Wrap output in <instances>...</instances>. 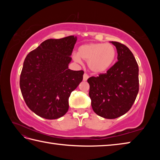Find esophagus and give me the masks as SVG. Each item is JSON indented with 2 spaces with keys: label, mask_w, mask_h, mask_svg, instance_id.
<instances>
[{
  "label": "esophagus",
  "mask_w": 160,
  "mask_h": 160,
  "mask_svg": "<svg viewBox=\"0 0 160 160\" xmlns=\"http://www.w3.org/2000/svg\"><path fill=\"white\" fill-rule=\"evenodd\" d=\"M89 78V75H88V74H86V73H85L83 75V80L84 81H86L87 80H88Z\"/></svg>",
  "instance_id": "obj_1"
}]
</instances>
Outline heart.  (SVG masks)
<instances>
[{
	"mask_svg": "<svg viewBox=\"0 0 160 160\" xmlns=\"http://www.w3.org/2000/svg\"><path fill=\"white\" fill-rule=\"evenodd\" d=\"M116 50L114 46L104 43H90L80 46L74 59L88 61V67L94 73H102L109 68L115 60Z\"/></svg>",
	"mask_w": 160,
	"mask_h": 160,
	"instance_id": "1",
	"label": "heart"
}]
</instances>
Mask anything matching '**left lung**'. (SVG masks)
Segmentation results:
<instances>
[{
    "instance_id": "left-lung-1",
    "label": "left lung",
    "mask_w": 160,
    "mask_h": 160,
    "mask_svg": "<svg viewBox=\"0 0 160 160\" xmlns=\"http://www.w3.org/2000/svg\"><path fill=\"white\" fill-rule=\"evenodd\" d=\"M117 50L118 61L107 71L88 80L92 109L103 118L113 119L125 114L139 91L138 66L124 44L111 42Z\"/></svg>"
}]
</instances>
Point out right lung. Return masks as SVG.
I'll use <instances>...</instances> for the list:
<instances>
[{
	"label": "right lung",
	"instance_id": "obj_1",
	"mask_svg": "<svg viewBox=\"0 0 160 160\" xmlns=\"http://www.w3.org/2000/svg\"><path fill=\"white\" fill-rule=\"evenodd\" d=\"M77 37L49 39L26 56L20 87L24 100L34 113L46 119L64 116L68 99L82 82V70L68 69Z\"/></svg>",
	"mask_w": 160,
	"mask_h": 160
}]
</instances>
